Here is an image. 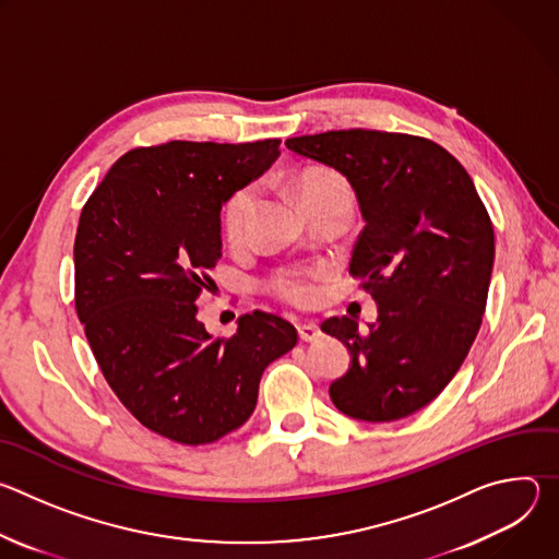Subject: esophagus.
Segmentation results:
<instances>
[{
  "mask_svg": "<svg viewBox=\"0 0 559 559\" xmlns=\"http://www.w3.org/2000/svg\"><path fill=\"white\" fill-rule=\"evenodd\" d=\"M298 338L302 343H313L321 338V328H318L316 323H300L298 325Z\"/></svg>",
  "mask_w": 559,
  "mask_h": 559,
  "instance_id": "esophagus-1",
  "label": "esophagus"
}]
</instances>
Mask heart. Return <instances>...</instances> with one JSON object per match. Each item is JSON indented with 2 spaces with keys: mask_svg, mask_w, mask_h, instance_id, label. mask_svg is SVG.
I'll use <instances>...</instances> for the list:
<instances>
[{
  "mask_svg": "<svg viewBox=\"0 0 559 559\" xmlns=\"http://www.w3.org/2000/svg\"><path fill=\"white\" fill-rule=\"evenodd\" d=\"M296 190L302 203L309 199L328 197V194H343V192L349 194L347 181L332 170L302 173L296 181ZM257 197H259V188L254 183L236 188L227 197L221 212V227H223V238L227 241V246L236 248L243 243L250 216L257 205ZM313 278H316L313 272H283L272 281V292L292 305H307L313 296Z\"/></svg>",
  "mask_w": 559,
  "mask_h": 559,
  "instance_id": "obj_1",
  "label": "heart"
}]
</instances>
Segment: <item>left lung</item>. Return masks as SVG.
<instances>
[{
  "label": "left lung",
  "instance_id": "8db88e82",
  "mask_svg": "<svg viewBox=\"0 0 559 559\" xmlns=\"http://www.w3.org/2000/svg\"><path fill=\"white\" fill-rule=\"evenodd\" d=\"M285 145L341 173L365 218L349 274L378 318L369 332L347 316L321 325L352 354L332 403L365 423L407 418L451 382L483 325L496 257L487 207L457 158L423 136L354 128Z\"/></svg>",
  "mask_w": 559,
  "mask_h": 559
}]
</instances>
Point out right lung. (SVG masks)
<instances>
[{
  "label": "right lung",
  "mask_w": 559,
  "mask_h": 559,
  "mask_svg": "<svg viewBox=\"0 0 559 559\" xmlns=\"http://www.w3.org/2000/svg\"><path fill=\"white\" fill-rule=\"evenodd\" d=\"M281 141H170L126 152L79 216L74 307L123 407L150 431L207 444L248 423L265 367L298 334L265 311L212 338L197 298L221 259V207Z\"/></svg>",
  "instance_id": "right-lung-1"
}]
</instances>
